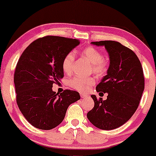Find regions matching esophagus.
Returning <instances> with one entry per match:
<instances>
[{"instance_id":"1","label":"esophagus","mask_w":156,"mask_h":156,"mask_svg":"<svg viewBox=\"0 0 156 156\" xmlns=\"http://www.w3.org/2000/svg\"><path fill=\"white\" fill-rule=\"evenodd\" d=\"M80 95H81V98H87V94H82V93H81V94H80Z\"/></svg>"}]
</instances>
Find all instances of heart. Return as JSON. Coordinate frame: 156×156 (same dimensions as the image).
Instances as JSON below:
<instances>
[{"label": "heart", "instance_id": "obj_1", "mask_svg": "<svg viewBox=\"0 0 156 156\" xmlns=\"http://www.w3.org/2000/svg\"><path fill=\"white\" fill-rule=\"evenodd\" d=\"M82 55L92 63V70L98 75H103L107 70V63L103 59V56L100 51L93 47H88L82 50ZM75 55L72 52L67 53L62 60V69L66 73H70L73 68ZM95 82L94 77H84L77 75L69 81L72 87L81 92H86Z\"/></svg>", "mask_w": 156, "mask_h": 156}]
</instances>
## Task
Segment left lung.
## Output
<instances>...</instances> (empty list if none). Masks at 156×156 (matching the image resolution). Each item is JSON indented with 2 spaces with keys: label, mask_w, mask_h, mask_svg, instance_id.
<instances>
[{
  "label": "left lung",
  "mask_w": 156,
  "mask_h": 156,
  "mask_svg": "<svg viewBox=\"0 0 156 156\" xmlns=\"http://www.w3.org/2000/svg\"><path fill=\"white\" fill-rule=\"evenodd\" d=\"M91 44L104 46L110 62L107 75L96 87L100 96L107 93V99L98 100L91 95L94 107L87 117L98 128L113 130L126 123L139 106L144 90L142 66L134 52L119 42L101 41Z\"/></svg>",
  "instance_id": "obj_1"
}]
</instances>
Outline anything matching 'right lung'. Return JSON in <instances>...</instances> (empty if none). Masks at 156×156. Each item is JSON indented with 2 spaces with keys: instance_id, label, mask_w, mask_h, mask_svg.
I'll return each mask as SVG.
<instances>
[{
  "instance_id": "add662e5",
  "label": "right lung",
  "mask_w": 156,
  "mask_h": 156,
  "mask_svg": "<svg viewBox=\"0 0 156 156\" xmlns=\"http://www.w3.org/2000/svg\"><path fill=\"white\" fill-rule=\"evenodd\" d=\"M79 44L78 39L46 36L30 44L19 59L14 73L16 103L34 127L50 130L58 126L69 105L81 98L77 91L65 90L59 94L52 90L64 76V57Z\"/></svg>"
}]
</instances>
